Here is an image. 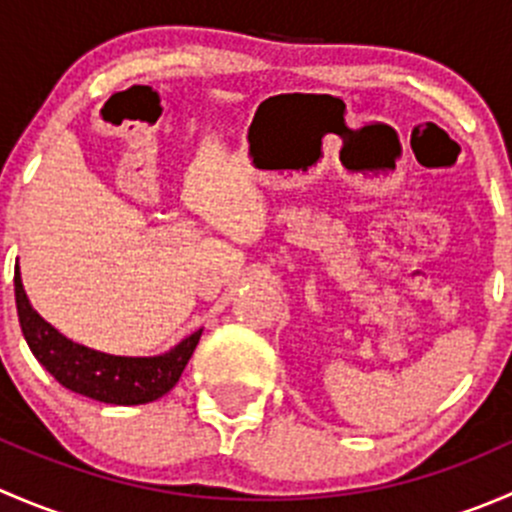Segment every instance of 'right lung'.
Here are the masks:
<instances>
[{"label": "right lung", "instance_id": "add662e5", "mask_svg": "<svg viewBox=\"0 0 512 512\" xmlns=\"http://www.w3.org/2000/svg\"><path fill=\"white\" fill-rule=\"evenodd\" d=\"M14 297L22 334L36 361L61 386L101 404L138 406L168 394L178 384L203 334V329H198L173 349L156 356H116L71 342L51 327L29 302L19 265L14 267Z\"/></svg>", "mask_w": 512, "mask_h": 512}]
</instances>
